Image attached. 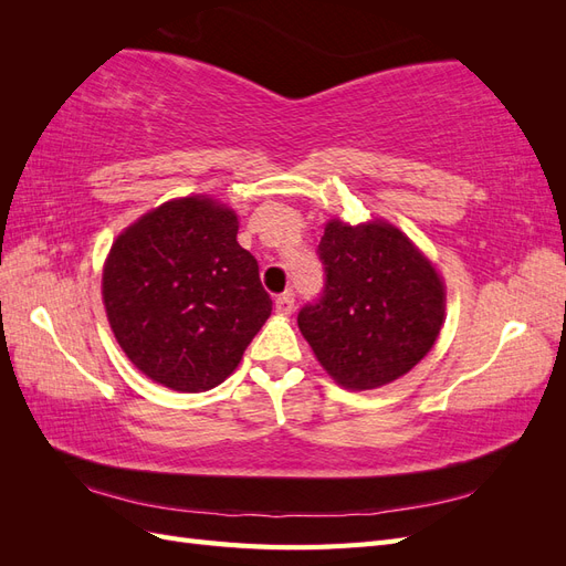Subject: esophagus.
<instances>
[{
	"label": "esophagus",
	"instance_id": "obj_1",
	"mask_svg": "<svg viewBox=\"0 0 566 566\" xmlns=\"http://www.w3.org/2000/svg\"><path fill=\"white\" fill-rule=\"evenodd\" d=\"M295 312V295L290 293V290H285L283 295H279L276 297V314H281V316H290Z\"/></svg>",
	"mask_w": 566,
	"mask_h": 566
}]
</instances>
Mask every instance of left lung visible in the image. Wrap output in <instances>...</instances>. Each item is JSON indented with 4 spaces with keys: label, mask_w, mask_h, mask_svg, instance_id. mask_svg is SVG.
<instances>
[{
    "label": "left lung",
    "mask_w": 566,
    "mask_h": 566,
    "mask_svg": "<svg viewBox=\"0 0 566 566\" xmlns=\"http://www.w3.org/2000/svg\"><path fill=\"white\" fill-rule=\"evenodd\" d=\"M325 293L297 316L316 361L345 389L399 380L430 354L447 321L434 262L387 219L333 217L321 238Z\"/></svg>",
    "instance_id": "obj_1"
}]
</instances>
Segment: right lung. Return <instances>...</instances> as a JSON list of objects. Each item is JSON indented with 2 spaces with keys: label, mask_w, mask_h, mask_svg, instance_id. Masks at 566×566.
<instances>
[{
  "label": "right lung",
  "mask_w": 566,
  "mask_h": 566,
  "mask_svg": "<svg viewBox=\"0 0 566 566\" xmlns=\"http://www.w3.org/2000/svg\"><path fill=\"white\" fill-rule=\"evenodd\" d=\"M238 214L212 196L172 198L123 229L101 297L119 349L148 380L198 394L224 382L271 316Z\"/></svg>",
  "instance_id": "obj_1"
}]
</instances>
